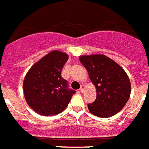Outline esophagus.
<instances>
[{
  "instance_id": "obj_1",
  "label": "esophagus",
  "mask_w": 149,
  "mask_h": 149,
  "mask_svg": "<svg viewBox=\"0 0 149 149\" xmlns=\"http://www.w3.org/2000/svg\"><path fill=\"white\" fill-rule=\"evenodd\" d=\"M85 87H84V85H81V87H80V88H79V91L80 92H83L84 91V90Z\"/></svg>"
}]
</instances>
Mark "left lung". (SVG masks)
<instances>
[{"label":"left lung","mask_w":149,"mask_h":149,"mask_svg":"<svg viewBox=\"0 0 149 149\" xmlns=\"http://www.w3.org/2000/svg\"><path fill=\"white\" fill-rule=\"evenodd\" d=\"M79 61L87 69L97 91L95 102L87 105L89 111L102 118L116 115L130 97L131 86L127 74L116 62L103 54L83 55Z\"/></svg>","instance_id":"left-lung-1"}]
</instances>
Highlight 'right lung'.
Segmentation results:
<instances>
[{"label":"right lung","mask_w":149,"mask_h":149,"mask_svg":"<svg viewBox=\"0 0 149 149\" xmlns=\"http://www.w3.org/2000/svg\"><path fill=\"white\" fill-rule=\"evenodd\" d=\"M68 58L64 52L53 51L36 62L26 75L25 98L29 107L40 115L48 116L62 112L76 93L61 76Z\"/></svg>","instance_id":"obj_1"}]
</instances>
